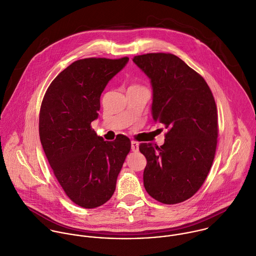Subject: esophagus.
I'll use <instances>...</instances> for the list:
<instances>
[{
  "instance_id": "1",
  "label": "esophagus",
  "mask_w": 256,
  "mask_h": 256,
  "mask_svg": "<svg viewBox=\"0 0 256 256\" xmlns=\"http://www.w3.org/2000/svg\"><path fill=\"white\" fill-rule=\"evenodd\" d=\"M130 144H132V152H136L138 150V142L132 140V142H130Z\"/></svg>"
}]
</instances>
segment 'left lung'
<instances>
[{
    "label": "left lung",
    "mask_w": 256,
    "mask_h": 256,
    "mask_svg": "<svg viewBox=\"0 0 256 256\" xmlns=\"http://www.w3.org/2000/svg\"><path fill=\"white\" fill-rule=\"evenodd\" d=\"M132 62L150 80L152 114L168 128L164 144H140L146 158L144 184L160 202L192 198L204 182L218 144V110L204 78L172 54L136 56Z\"/></svg>",
    "instance_id": "left-lung-1"
}]
</instances>
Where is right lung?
<instances>
[{
	"label": "right lung",
	"mask_w": 256,
	"mask_h": 256,
	"mask_svg": "<svg viewBox=\"0 0 256 256\" xmlns=\"http://www.w3.org/2000/svg\"><path fill=\"white\" fill-rule=\"evenodd\" d=\"M128 58L78 60L60 72L44 96L40 112V140L54 174L66 194L84 208L106 204L130 140L118 134L106 142L90 128L98 118L100 94Z\"/></svg>",
	"instance_id": "obj_1"
}]
</instances>
